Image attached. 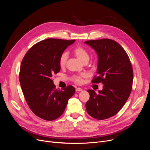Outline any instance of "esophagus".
Segmentation results:
<instances>
[{"label":"esophagus","mask_w":150,"mask_h":150,"mask_svg":"<svg viewBox=\"0 0 150 150\" xmlns=\"http://www.w3.org/2000/svg\"><path fill=\"white\" fill-rule=\"evenodd\" d=\"M82 90V88H80V87H78V88H76V91H81Z\"/></svg>","instance_id":"1"}]
</instances>
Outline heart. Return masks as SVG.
Returning a JSON list of instances; mask_svg holds the SVG:
<instances>
[{
  "label": "heart",
  "mask_w": 150,
  "mask_h": 150,
  "mask_svg": "<svg viewBox=\"0 0 150 150\" xmlns=\"http://www.w3.org/2000/svg\"><path fill=\"white\" fill-rule=\"evenodd\" d=\"M73 52L75 55L83 62H87L89 60L90 56L87 50L82 46H77L74 50ZM68 57V54L67 52L62 53L59 58V65L61 68L65 67ZM88 74L85 72H82L78 74H74L71 76L72 81L76 83H82L83 79L88 77Z\"/></svg>",
  "instance_id": "heart-1"
}]
</instances>
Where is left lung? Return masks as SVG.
I'll return each mask as SVG.
<instances>
[{
    "instance_id": "8db88e82",
    "label": "left lung",
    "mask_w": 150,
    "mask_h": 150,
    "mask_svg": "<svg viewBox=\"0 0 150 150\" xmlns=\"http://www.w3.org/2000/svg\"><path fill=\"white\" fill-rule=\"evenodd\" d=\"M98 56V76L92 83L104 84L98 94L88 90L90 99L85 107L87 113L97 120L108 119L117 114L129 98L132 88L133 69L127 54L116 41L103 38L85 41Z\"/></svg>"
}]
</instances>
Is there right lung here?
I'll use <instances>...</instances> for the list:
<instances>
[{"label": "right lung", "instance_id": "1", "mask_svg": "<svg viewBox=\"0 0 150 150\" xmlns=\"http://www.w3.org/2000/svg\"><path fill=\"white\" fill-rule=\"evenodd\" d=\"M75 40L48 38L33 45L25 54L19 74L21 88L31 110L48 121L59 118L74 94L72 85L56 89L51 77L60 70L59 58Z\"/></svg>", "mask_w": 150, "mask_h": 150}]
</instances>
